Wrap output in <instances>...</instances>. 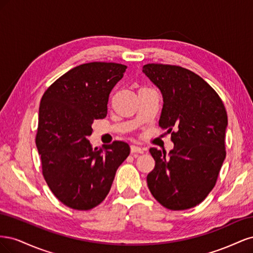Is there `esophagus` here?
Returning <instances> with one entry per match:
<instances>
[{"label":"esophagus","mask_w":253,"mask_h":253,"mask_svg":"<svg viewBox=\"0 0 253 253\" xmlns=\"http://www.w3.org/2000/svg\"><path fill=\"white\" fill-rule=\"evenodd\" d=\"M144 152L143 149L137 147V145H131V153L133 154V153H139V154H142V153Z\"/></svg>","instance_id":"1"}]
</instances>
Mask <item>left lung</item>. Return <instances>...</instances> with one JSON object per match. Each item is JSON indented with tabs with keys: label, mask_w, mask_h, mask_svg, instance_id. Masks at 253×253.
Returning a JSON list of instances; mask_svg holds the SVG:
<instances>
[{
	"label": "left lung",
	"mask_w": 253,
	"mask_h": 253,
	"mask_svg": "<svg viewBox=\"0 0 253 253\" xmlns=\"http://www.w3.org/2000/svg\"><path fill=\"white\" fill-rule=\"evenodd\" d=\"M142 72L162 91L159 126L171 133L174 143L169 157L150 149L155 168L147 176L148 187L167 209L193 208L215 186L226 157L225 105L208 83L187 68L150 63Z\"/></svg>",
	"instance_id": "obj_1"
}]
</instances>
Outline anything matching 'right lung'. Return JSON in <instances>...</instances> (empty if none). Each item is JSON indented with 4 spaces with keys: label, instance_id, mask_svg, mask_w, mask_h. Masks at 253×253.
I'll return each mask as SVG.
<instances>
[{
    "label": "right lung",
    "instance_id": "1",
    "mask_svg": "<svg viewBox=\"0 0 253 253\" xmlns=\"http://www.w3.org/2000/svg\"><path fill=\"white\" fill-rule=\"evenodd\" d=\"M126 70L119 63L81 64L42 96L36 136L42 173L53 195L72 209L89 210L102 203L129 154L124 141L93 149L87 139L94 120L108 114L111 90Z\"/></svg>",
    "mask_w": 253,
    "mask_h": 253
}]
</instances>
